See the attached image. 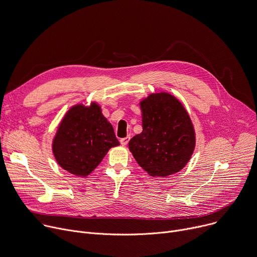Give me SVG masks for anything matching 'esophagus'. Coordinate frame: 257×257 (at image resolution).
<instances>
[{
	"instance_id": "esophagus-1",
	"label": "esophagus",
	"mask_w": 257,
	"mask_h": 257,
	"mask_svg": "<svg viewBox=\"0 0 257 257\" xmlns=\"http://www.w3.org/2000/svg\"><path fill=\"white\" fill-rule=\"evenodd\" d=\"M129 139H130V136H127V137H124V138H121L120 139V143L122 146H126L128 143H129Z\"/></svg>"
}]
</instances>
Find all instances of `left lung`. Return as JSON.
<instances>
[{
    "instance_id": "1",
    "label": "left lung",
    "mask_w": 257,
    "mask_h": 257,
    "mask_svg": "<svg viewBox=\"0 0 257 257\" xmlns=\"http://www.w3.org/2000/svg\"><path fill=\"white\" fill-rule=\"evenodd\" d=\"M141 108L143 132L130 139V152L152 176L177 173L190 161L196 146L188 111L166 92L151 94L141 102Z\"/></svg>"
}]
</instances>
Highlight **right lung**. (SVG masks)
Wrapping results in <instances>:
<instances>
[{"label":"right lung","mask_w":257,"mask_h":257,"mask_svg":"<svg viewBox=\"0 0 257 257\" xmlns=\"http://www.w3.org/2000/svg\"><path fill=\"white\" fill-rule=\"evenodd\" d=\"M111 124L95 102L69 109L53 139L52 150L58 165L77 176L94 170L110 148L119 146Z\"/></svg>","instance_id":"add662e5"}]
</instances>
